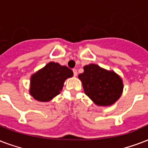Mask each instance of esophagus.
<instances>
[{
	"mask_svg": "<svg viewBox=\"0 0 148 148\" xmlns=\"http://www.w3.org/2000/svg\"><path fill=\"white\" fill-rule=\"evenodd\" d=\"M73 74H74V76H76V75H77V74H78L77 70H76L75 69H73Z\"/></svg>",
	"mask_w": 148,
	"mask_h": 148,
	"instance_id": "34e87169",
	"label": "esophagus"
}]
</instances>
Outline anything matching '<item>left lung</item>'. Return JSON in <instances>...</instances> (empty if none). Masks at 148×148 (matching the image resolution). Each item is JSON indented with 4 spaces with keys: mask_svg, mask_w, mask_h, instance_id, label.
Instances as JSON below:
<instances>
[{
    "mask_svg": "<svg viewBox=\"0 0 148 148\" xmlns=\"http://www.w3.org/2000/svg\"><path fill=\"white\" fill-rule=\"evenodd\" d=\"M84 72L79 75L85 94L99 106H110L122 95V78L113 70H107L97 64L83 67Z\"/></svg>",
    "mask_w": 148,
    "mask_h": 148,
    "instance_id": "8db88e82",
    "label": "left lung"
}]
</instances>
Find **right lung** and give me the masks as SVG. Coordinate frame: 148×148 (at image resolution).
I'll return each mask as SVG.
<instances>
[{"label":"right lung","instance_id":"obj_1","mask_svg":"<svg viewBox=\"0 0 148 148\" xmlns=\"http://www.w3.org/2000/svg\"><path fill=\"white\" fill-rule=\"evenodd\" d=\"M73 76V72L66 66L50 62L31 75L29 93L39 102H49L60 93L64 82Z\"/></svg>","mask_w":148,"mask_h":148}]
</instances>
